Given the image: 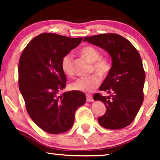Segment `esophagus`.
Wrapping results in <instances>:
<instances>
[{
  "label": "esophagus",
  "instance_id": "34e87169",
  "mask_svg": "<svg viewBox=\"0 0 160 160\" xmlns=\"http://www.w3.org/2000/svg\"><path fill=\"white\" fill-rule=\"evenodd\" d=\"M87 96V102H92L93 101V97L92 95H89V94H87L86 95Z\"/></svg>",
  "mask_w": 160,
  "mask_h": 160
}]
</instances>
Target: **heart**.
Segmentation results:
<instances>
[{"label": "heart", "mask_w": 160, "mask_h": 160, "mask_svg": "<svg viewBox=\"0 0 160 160\" xmlns=\"http://www.w3.org/2000/svg\"><path fill=\"white\" fill-rule=\"evenodd\" d=\"M80 54L83 58L92 63V72H95L101 77H106L110 72L111 69L110 60L106 57H100L101 54L97 48L90 45L85 46L80 50ZM73 59V57L71 54H67L63 56L61 60L62 71L68 76H72L74 73ZM98 75L92 74L87 77L78 78L70 84V87L73 90L91 92L99 86L100 78Z\"/></svg>", "instance_id": "b5f03b06"}]
</instances>
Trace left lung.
Listing matches in <instances>:
<instances>
[{"label":"left lung","mask_w":160,"mask_h":160,"mask_svg":"<svg viewBox=\"0 0 160 160\" xmlns=\"http://www.w3.org/2000/svg\"><path fill=\"white\" fill-rule=\"evenodd\" d=\"M84 41L106 50L112 59L111 71L99 88L111 97L100 93L93 97L106 108L98 122L109 130L125 128L134 120L143 101L146 75L140 54L128 39L117 33L85 37Z\"/></svg>","instance_id":"1"}]
</instances>
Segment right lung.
I'll return each instance as SVG.
<instances>
[{
    "mask_svg": "<svg viewBox=\"0 0 160 160\" xmlns=\"http://www.w3.org/2000/svg\"><path fill=\"white\" fill-rule=\"evenodd\" d=\"M82 41L44 32L30 41L19 58V87L26 110L39 128L51 134L71 129L76 110L86 101L84 93L79 91L60 95L67 82L61 60Z\"/></svg>",
    "mask_w": 160,
    "mask_h": 160,
    "instance_id": "right-lung-1",
    "label": "right lung"
}]
</instances>
